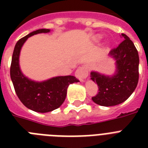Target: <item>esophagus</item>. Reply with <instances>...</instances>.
Returning <instances> with one entry per match:
<instances>
[{
	"instance_id": "esophagus-1",
	"label": "esophagus",
	"mask_w": 148,
	"mask_h": 148,
	"mask_svg": "<svg viewBox=\"0 0 148 148\" xmlns=\"http://www.w3.org/2000/svg\"><path fill=\"white\" fill-rule=\"evenodd\" d=\"M77 78L78 79L79 81L81 82H84L86 77L88 75V69L87 66H83V67H80L79 69L77 70L76 73H75Z\"/></svg>"
}]
</instances>
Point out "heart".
<instances>
[{"label":"heart","mask_w":148,"mask_h":148,"mask_svg":"<svg viewBox=\"0 0 148 148\" xmlns=\"http://www.w3.org/2000/svg\"><path fill=\"white\" fill-rule=\"evenodd\" d=\"M101 36H100V35H97V36H96V37H95V42H99V41H100V40H101Z\"/></svg>","instance_id":"b5f03b06"}]
</instances>
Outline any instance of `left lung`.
I'll return each mask as SVG.
<instances>
[{"mask_svg": "<svg viewBox=\"0 0 148 148\" xmlns=\"http://www.w3.org/2000/svg\"><path fill=\"white\" fill-rule=\"evenodd\" d=\"M123 41L110 50L108 56L115 61V71L112 75L90 72V80L97 83L99 92L92 101L104 107L123 103L134 91L138 85L139 56L135 46L126 34H121Z\"/></svg>", "mask_w": 148, "mask_h": 148, "instance_id": "1", "label": "left lung"}]
</instances>
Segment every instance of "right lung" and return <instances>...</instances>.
I'll use <instances>...</instances> for the list:
<instances>
[{
  "mask_svg": "<svg viewBox=\"0 0 148 148\" xmlns=\"http://www.w3.org/2000/svg\"><path fill=\"white\" fill-rule=\"evenodd\" d=\"M50 29H39L20 39L15 45L10 65V78L17 97L26 108L35 112L47 113L61 106L67 95L68 86L79 82L74 76H58L43 81L28 78L20 67V53L23 45L31 36L49 33Z\"/></svg>",
  "mask_w": 148,
  "mask_h": 148,
  "instance_id": "obj_1",
  "label": "right lung"
}]
</instances>
